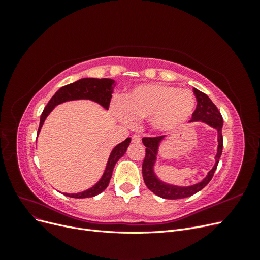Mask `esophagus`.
Segmentation results:
<instances>
[{"label":"esophagus","instance_id":"esophagus-1","mask_svg":"<svg viewBox=\"0 0 260 260\" xmlns=\"http://www.w3.org/2000/svg\"><path fill=\"white\" fill-rule=\"evenodd\" d=\"M141 140H142V138H141L140 135H133L132 136V142L133 143H140Z\"/></svg>","mask_w":260,"mask_h":260}]
</instances>
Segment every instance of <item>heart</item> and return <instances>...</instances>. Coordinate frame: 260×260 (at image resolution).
I'll use <instances>...</instances> for the list:
<instances>
[{
  "mask_svg": "<svg viewBox=\"0 0 260 260\" xmlns=\"http://www.w3.org/2000/svg\"><path fill=\"white\" fill-rule=\"evenodd\" d=\"M193 93L162 83L141 84L114 105L122 120L147 119L156 130L170 131L185 122L195 107Z\"/></svg>",
  "mask_w": 260,
  "mask_h": 260,
  "instance_id": "obj_1",
  "label": "heart"
}]
</instances>
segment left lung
Instances as JSON below:
<instances>
[{
	"instance_id": "left-lung-1",
	"label": "left lung",
	"mask_w": 260,
	"mask_h": 260,
	"mask_svg": "<svg viewBox=\"0 0 260 260\" xmlns=\"http://www.w3.org/2000/svg\"><path fill=\"white\" fill-rule=\"evenodd\" d=\"M193 92L196 96V101H198V105H196L195 111L192 114L191 121H203L209 124L210 127L215 128L218 131V151L216 155V162H215V166L212 167V169L208 172L206 178L200 183H196L191 186H176V185L166 184L161 182V181L154 174V164L156 161V155H157V152H158L159 143L161 142V140H164L165 136L143 138L142 142L146 147L145 158L142 164V174H143L144 182L148 187V190H151L154 194L160 196L162 199H167V200L185 199L201 191L202 188H204L209 183L211 178L214 177V174L217 169L218 162L220 159V156L222 154V147H223L222 116L218 111L217 106L212 103L211 100L206 95L205 93L199 91L198 89H193Z\"/></svg>"
}]
</instances>
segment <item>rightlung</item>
Segmentation results:
<instances>
[{
    "mask_svg": "<svg viewBox=\"0 0 260 260\" xmlns=\"http://www.w3.org/2000/svg\"><path fill=\"white\" fill-rule=\"evenodd\" d=\"M115 85H116L115 81L112 79H107V78H103V79L83 78V79L78 80L74 83L61 86V88L54 94L48 103V105H46L45 108L43 109L41 118H40V124H39V129H38V135L42 128L45 118L48 117V115L52 112V109L56 105L64 103L66 101L92 100L103 106L104 108L108 109ZM130 142H131L130 138L125 139L123 142L119 143L113 149L111 156H109L108 158L104 175L95 185L81 193H76V194L64 193V195L69 196V198H74V199H85V198H93V196L99 195L100 193L103 192L109 184V181H111L113 169L115 167L116 162L124 155Z\"/></svg>",
    "mask_w": 260,
    "mask_h": 260,
    "instance_id": "1",
    "label": "right lung"
}]
</instances>
